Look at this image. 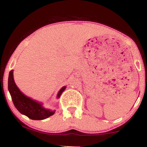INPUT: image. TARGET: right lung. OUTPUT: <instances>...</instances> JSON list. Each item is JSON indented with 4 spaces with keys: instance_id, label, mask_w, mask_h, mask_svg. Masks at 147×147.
Masks as SVG:
<instances>
[{
    "instance_id": "obj_1",
    "label": "right lung",
    "mask_w": 147,
    "mask_h": 147,
    "mask_svg": "<svg viewBox=\"0 0 147 147\" xmlns=\"http://www.w3.org/2000/svg\"><path fill=\"white\" fill-rule=\"evenodd\" d=\"M63 86L59 90L57 95V97H59L62 92L65 89ZM8 90L11 97L12 102L15 107L21 113L27 117L34 120H41L46 119L55 114V111H50L42 106V104L33 100L30 97L25 96L21 90L18 89L15 84L13 76V70H11L8 78Z\"/></svg>"
}]
</instances>
